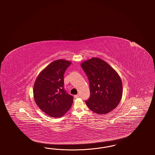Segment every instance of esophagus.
<instances>
[{
    "label": "esophagus",
    "instance_id": "esophagus-1",
    "mask_svg": "<svg viewBox=\"0 0 155 155\" xmlns=\"http://www.w3.org/2000/svg\"><path fill=\"white\" fill-rule=\"evenodd\" d=\"M74 97L75 98H78V97H80V95H79V94L75 95H74Z\"/></svg>",
    "mask_w": 155,
    "mask_h": 155
}]
</instances>
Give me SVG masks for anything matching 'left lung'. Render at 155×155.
<instances>
[{
    "mask_svg": "<svg viewBox=\"0 0 155 155\" xmlns=\"http://www.w3.org/2000/svg\"><path fill=\"white\" fill-rule=\"evenodd\" d=\"M88 78L90 97L85 101L91 110L106 114L114 109L123 95V84L116 71L102 59L92 58L81 63Z\"/></svg>",
    "mask_w": 155,
    "mask_h": 155,
    "instance_id": "obj_1",
    "label": "left lung"
}]
</instances>
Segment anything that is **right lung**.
<instances>
[{
	"mask_svg": "<svg viewBox=\"0 0 155 155\" xmlns=\"http://www.w3.org/2000/svg\"><path fill=\"white\" fill-rule=\"evenodd\" d=\"M71 64L70 61L64 59L55 60L45 68L35 81V102L51 117H62L72 106L73 97L64 89V74Z\"/></svg>",
	"mask_w": 155,
	"mask_h": 155,
	"instance_id": "1",
	"label": "right lung"
}]
</instances>
